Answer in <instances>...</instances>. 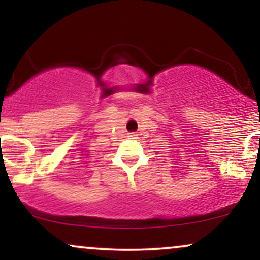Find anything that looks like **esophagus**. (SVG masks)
<instances>
[{
  "label": "esophagus",
  "instance_id": "esophagus-1",
  "mask_svg": "<svg viewBox=\"0 0 260 260\" xmlns=\"http://www.w3.org/2000/svg\"><path fill=\"white\" fill-rule=\"evenodd\" d=\"M128 138L134 139V138H136V134H134V133H128Z\"/></svg>",
  "mask_w": 260,
  "mask_h": 260
}]
</instances>
